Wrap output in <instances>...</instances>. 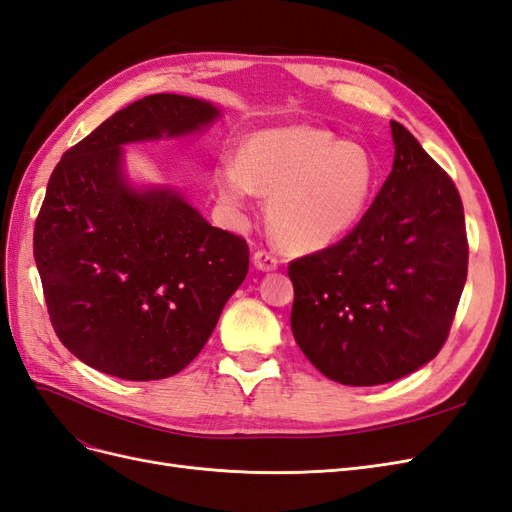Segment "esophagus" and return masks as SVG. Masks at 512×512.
<instances>
[{"instance_id": "obj_1", "label": "esophagus", "mask_w": 512, "mask_h": 512, "mask_svg": "<svg viewBox=\"0 0 512 512\" xmlns=\"http://www.w3.org/2000/svg\"><path fill=\"white\" fill-rule=\"evenodd\" d=\"M254 267L258 271H275L277 267H280V260H277L273 254L265 252V250H258L254 254Z\"/></svg>"}]
</instances>
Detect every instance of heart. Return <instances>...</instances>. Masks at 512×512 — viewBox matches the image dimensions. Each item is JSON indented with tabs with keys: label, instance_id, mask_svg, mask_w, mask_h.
I'll return each mask as SVG.
<instances>
[{
	"label": "heart",
	"instance_id": "heart-1",
	"mask_svg": "<svg viewBox=\"0 0 512 512\" xmlns=\"http://www.w3.org/2000/svg\"><path fill=\"white\" fill-rule=\"evenodd\" d=\"M378 170L359 143L312 126L269 128L243 143L241 162L215 168V188L232 211L256 192L271 198L269 220L290 252H318L361 222Z\"/></svg>",
	"mask_w": 512,
	"mask_h": 512
}]
</instances>
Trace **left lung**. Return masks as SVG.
<instances>
[{
	"mask_svg": "<svg viewBox=\"0 0 512 512\" xmlns=\"http://www.w3.org/2000/svg\"><path fill=\"white\" fill-rule=\"evenodd\" d=\"M393 170L352 232L290 262L292 335L320 374L348 386L404 378L444 346L468 277L453 179L391 121Z\"/></svg>",
	"mask_w": 512,
	"mask_h": 512,
	"instance_id": "obj_1",
	"label": "left lung"
}]
</instances>
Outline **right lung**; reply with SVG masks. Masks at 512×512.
<instances>
[{"instance_id":"add662e5","label":"right lung","mask_w":512,"mask_h":512,"mask_svg":"<svg viewBox=\"0 0 512 512\" xmlns=\"http://www.w3.org/2000/svg\"><path fill=\"white\" fill-rule=\"evenodd\" d=\"M218 117L198 98L136 100L68 149L46 185L34 258L51 324L102 374H179L245 280V239L211 226L177 190H138L123 173V145L203 132Z\"/></svg>"}]
</instances>
